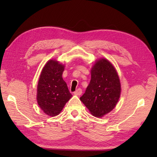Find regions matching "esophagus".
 <instances>
[{
	"instance_id": "1",
	"label": "esophagus",
	"mask_w": 157,
	"mask_h": 157,
	"mask_svg": "<svg viewBox=\"0 0 157 157\" xmlns=\"http://www.w3.org/2000/svg\"><path fill=\"white\" fill-rule=\"evenodd\" d=\"M82 89L78 88V89H77L74 92V94L75 95H80V94H82Z\"/></svg>"
}]
</instances>
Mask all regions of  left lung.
Listing matches in <instances>:
<instances>
[{"mask_svg":"<svg viewBox=\"0 0 157 157\" xmlns=\"http://www.w3.org/2000/svg\"><path fill=\"white\" fill-rule=\"evenodd\" d=\"M121 94L119 75L108 60L101 59L93 65L91 80L81 97L92 115L102 117L115 107Z\"/></svg>","mask_w":157,"mask_h":157,"instance_id":"1","label":"left lung"}]
</instances>
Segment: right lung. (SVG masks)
<instances>
[{
  "instance_id": "right-lung-1",
  "label": "right lung",
  "mask_w": 157,
  "mask_h": 157,
  "mask_svg": "<svg viewBox=\"0 0 157 157\" xmlns=\"http://www.w3.org/2000/svg\"><path fill=\"white\" fill-rule=\"evenodd\" d=\"M65 66L56 60L46 63L40 75L37 87V102L45 114L58 115L71 98L66 82L62 78Z\"/></svg>"
}]
</instances>
